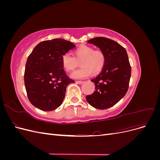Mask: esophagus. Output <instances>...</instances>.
Returning <instances> with one entry per match:
<instances>
[{
    "label": "esophagus",
    "instance_id": "34e87169",
    "mask_svg": "<svg viewBox=\"0 0 160 160\" xmlns=\"http://www.w3.org/2000/svg\"><path fill=\"white\" fill-rule=\"evenodd\" d=\"M83 82H84V81H77L76 83H78V84H82V83H83Z\"/></svg>",
    "mask_w": 160,
    "mask_h": 160
}]
</instances>
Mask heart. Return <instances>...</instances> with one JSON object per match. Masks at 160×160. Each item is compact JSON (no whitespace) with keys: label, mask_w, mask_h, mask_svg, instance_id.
Returning <instances> with one entry per match:
<instances>
[{"label":"heart","mask_w":160,"mask_h":160,"mask_svg":"<svg viewBox=\"0 0 160 160\" xmlns=\"http://www.w3.org/2000/svg\"><path fill=\"white\" fill-rule=\"evenodd\" d=\"M73 53L74 57L66 53L61 58L62 68L67 72L73 71L80 62L81 67L71 73L72 79H83L91 75V72L97 74L103 69L105 55L101 50H95L93 47L82 45L76 49Z\"/></svg>","instance_id":"obj_1"}]
</instances>
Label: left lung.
<instances>
[{
	"label": "left lung",
	"instance_id": "left-lung-1",
	"mask_svg": "<svg viewBox=\"0 0 160 160\" xmlns=\"http://www.w3.org/2000/svg\"><path fill=\"white\" fill-rule=\"evenodd\" d=\"M88 42L104 52L105 63L100 73L91 80L95 91L87 95L86 99L95 108L108 109L122 99L129 88L132 68L127 51L118 42L105 37L91 38Z\"/></svg>",
	"mask_w": 160,
	"mask_h": 160
}]
</instances>
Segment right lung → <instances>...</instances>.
<instances>
[{
    "mask_svg": "<svg viewBox=\"0 0 160 160\" xmlns=\"http://www.w3.org/2000/svg\"><path fill=\"white\" fill-rule=\"evenodd\" d=\"M75 47L54 38L38 43L28 57L24 79L28 100L35 107L49 111L62 103L67 85L75 81L66 75L61 58Z\"/></svg>",
    "mask_w": 160,
    "mask_h": 160,
    "instance_id": "right-lung-1",
    "label": "right lung"
}]
</instances>
